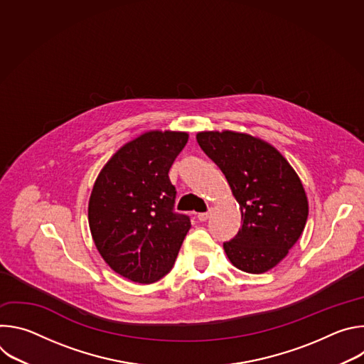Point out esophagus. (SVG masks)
<instances>
[{"label": "esophagus", "mask_w": 364, "mask_h": 364, "mask_svg": "<svg viewBox=\"0 0 364 364\" xmlns=\"http://www.w3.org/2000/svg\"><path fill=\"white\" fill-rule=\"evenodd\" d=\"M209 215H210V210H209V212H204V213H198V215H197V219H198L200 222H205L207 219H209Z\"/></svg>", "instance_id": "34e87169"}]
</instances>
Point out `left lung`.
I'll use <instances>...</instances> for the list:
<instances>
[{"mask_svg": "<svg viewBox=\"0 0 364 364\" xmlns=\"http://www.w3.org/2000/svg\"><path fill=\"white\" fill-rule=\"evenodd\" d=\"M197 142L225 174L242 212V228L223 243L240 271L264 274L299 239L308 218L302 183L271 144L233 131L197 134Z\"/></svg>", "mask_w": 364, "mask_h": 364, "instance_id": "8db88e82", "label": "left lung"}]
</instances>
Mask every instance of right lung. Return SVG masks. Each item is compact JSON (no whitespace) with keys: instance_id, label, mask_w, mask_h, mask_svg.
<instances>
[{"instance_id":"obj_1","label":"right lung","mask_w":364,"mask_h":364,"mask_svg":"<svg viewBox=\"0 0 364 364\" xmlns=\"http://www.w3.org/2000/svg\"><path fill=\"white\" fill-rule=\"evenodd\" d=\"M187 141V132H145L112 155L92 188L87 219L96 249L132 282L167 275L191 228L188 216L174 212L168 177Z\"/></svg>"}]
</instances>
